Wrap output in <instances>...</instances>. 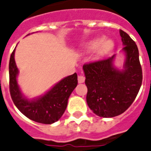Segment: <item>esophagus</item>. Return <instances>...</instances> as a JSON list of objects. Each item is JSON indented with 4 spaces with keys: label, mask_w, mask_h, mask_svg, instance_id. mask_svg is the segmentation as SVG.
Here are the masks:
<instances>
[{
    "label": "esophagus",
    "mask_w": 151,
    "mask_h": 151,
    "mask_svg": "<svg viewBox=\"0 0 151 151\" xmlns=\"http://www.w3.org/2000/svg\"><path fill=\"white\" fill-rule=\"evenodd\" d=\"M84 81H85V78H84V76H83V75L78 76V83H83V82H84Z\"/></svg>",
    "instance_id": "obj_1"
}]
</instances>
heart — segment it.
Returning <instances> with one entry per match:
<instances>
[{
    "instance_id": "obj_1",
    "label": "heart",
    "mask_w": 151,
    "mask_h": 151,
    "mask_svg": "<svg viewBox=\"0 0 151 151\" xmlns=\"http://www.w3.org/2000/svg\"><path fill=\"white\" fill-rule=\"evenodd\" d=\"M113 46H114V44H113V42L111 40L104 39V40L100 41V40L96 39V40H92L88 44L87 49L88 50H92L93 48H96L95 49L96 56L97 58H100V57H102L105 55V54H107L112 49Z\"/></svg>"
}]
</instances>
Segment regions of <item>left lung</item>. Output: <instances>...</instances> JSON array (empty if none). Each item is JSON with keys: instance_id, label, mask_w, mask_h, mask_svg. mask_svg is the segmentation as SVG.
Wrapping results in <instances>:
<instances>
[{"instance_id": "left-lung-1", "label": "left lung", "mask_w": 151, "mask_h": 151, "mask_svg": "<svg viewBox=\"0 0 151 151\" xmlns=\"http://www.w3.org/2000/svg\"><path fill=\"white\" fill-rule=\"evenodd\" d=\"M125 59L124 69L114 65L115 55L83 66L87 87V103L99 116H118L132 104L142 83V68L137 44L120 30Z\"/></svg>"}]
</instances>
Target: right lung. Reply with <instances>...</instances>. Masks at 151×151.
Segmentation results:
<instances>
[{
    "label": "right lung",
    "mask_w": 151,
    "mask_h": 151,
    "mask_svg": "<svg viewBox=\"0 0 151 151\" xmlns=\"http://www.w3.org/2000/svg\"><path fill=\"white\" fill-rule=\"evenodd\" d=\"M15 48L9 62L10 93L14 104L27 118L35 122L50 124L64 114L70 93L78 85V75L74 73L57 83L47 93L32 100L23 95L17 83L18 69L14 60Z\"/></svg>",
    "instance_id": "add662e5"
}]
</instances>
